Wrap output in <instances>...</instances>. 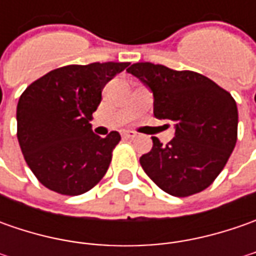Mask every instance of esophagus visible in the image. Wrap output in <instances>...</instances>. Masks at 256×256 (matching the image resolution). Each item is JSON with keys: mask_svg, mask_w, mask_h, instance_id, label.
Here are the masks:
<instances>
[{"mask_svg": "<svg viewBox=\"0 0 256 256\" xmlns=\"http://www.w3.org/2000/svg\"><path fill=\"white\" fill-rule=\"evenodd\" d=\"M121 135H122V138H126V140H132L136 136V134L134 132V131H121Z\"/></svg>", "mask_w": 256, "mask_h": 256, "instance_id": "esophagus-1", "label": "esophagus"}]
</instances>
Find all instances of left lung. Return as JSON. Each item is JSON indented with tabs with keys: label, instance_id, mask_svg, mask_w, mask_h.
Listing matches in <instances>:
<instances>
[{
	"label": "left lung",
	"instance_id": "left-lung-1",
	"mask_svg": "<svg viewBox=\"0 0 256 256\" xmlns=\"http://www.w3.org/2000/svg\"><path fill=\"white\" fill-rule=\"evenodd\" d=\"M154 95V115L174 121L175 136L140 158L162 191L190 196L208 188L230 160L238 136V108L228 91L194 71L136 62L128 70Z\"/></svg>",
	"mask_w": 256,
	"mask_h": 256
}]
</instances>
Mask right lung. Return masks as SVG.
Segmentation results:
<instances>
[{
  "label": "right lung",
  "instance_id": "right-lung-1",
  "mask_svg": "<svg viewBox=\"0 0 256 256\" xmlns=\"http://www.w3.org/2000/svg\"><path fill=\"white\" fill-rule=\"evenodd\" d=\"M130 62L66 65L26 86L16 105V136L30 170L61 195H81L101 181L121 135L92 132V114L108 81Z\"/></svg>",
  "mask_w": 256,
  "mask_h": 256
}]
</instances>
